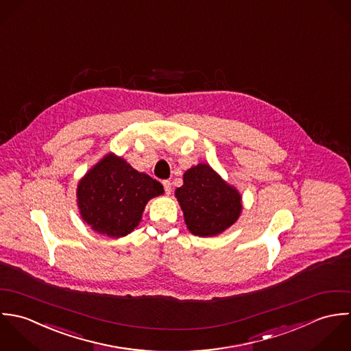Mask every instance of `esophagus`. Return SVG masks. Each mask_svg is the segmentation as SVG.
Instances as JSON below:
<instances>
[{
    "mask_svg": "<svg viewBox=\"0 0 351 351\" xmlns=\"http://www.w3.org/2000/svg\"><path fill=\"white\" fill-rule=\"evenodd\" d=\"M162 186H164L165 194H167V195H169V194H171V191H172V184H171V182H169V180H164V182H162Z\"/></svg>",
    "mask_w": 351,
    "mask_h": 351,
    "instance_id": "obj_1",
    "label": "esophagus"
}]
</instances>
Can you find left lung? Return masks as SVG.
Wrapping results in <instances>:
<instances>
[{"label":"left lung","mask_w":351,"mask_h":351,"mask_svg":"<svg viewBox=\"0 0 351 351\" xmlns=\"http://www.w3.org/2000/svg\"><path fill=\"white\" fill-rule=\"evenodd\" d=\"M175 197L189 230L201 237L222 233L237 221L243 208L239 191L202 162L184 172Z\"/></svg>","instance_id":"obj_1"}]
</instances>
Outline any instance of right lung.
Wrapping results in <instances>:
<instances>
[{"mask_svg": "<svg viewBox=\"0 0 351 351\" xmlns=\"http://www.w3.org/2000/svg\"><path fill=\"white\" fill-rule=\"evenodd\" d=\"M162 193L160 182L108 153L78 182L77 205L95 232L122 237L138 226L147 201Z\"/></svg>", "mask_w": 351, "mask_h": 351, "instance_id": "1", "label": "right lung"}]
</instances>
